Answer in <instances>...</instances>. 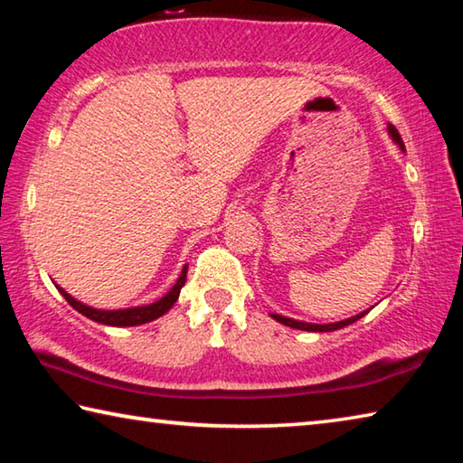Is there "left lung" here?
Returning a JSON list of instances; mask_svg holds the SVG:
<instances>
[{
    "instance_id": "8db88e82",
    "label": "left lung",
    "mask_w": 463,
    "mask_h": 463,
    "mask_svg": "<svg viewBox=\"0 0 463 463\" xmlns=\"http://www.w3.org/2000/svg\"><path fill=\"white\" fill-rule=\"evenodd\" d=\"M390 137L396 140L398 145H401V148H404V143H402V138H401V135H398V130L392 127L390 124ZM367 315V310L365 312H362V315H357V317H351V318H347V320H339V323H333V325H310V323H300V320H292V318H286V317H281V315H271L273 318L278 320V323H281V325H286V326H292V328H300V331H312V333H328V331H336V328H343V326H347V325H351V323H355V320H359L362 317H365Z\"/></svg>"
}]
</instances>
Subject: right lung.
I'll list each match as a JSON object with an SVG mask.
<instances>
[{"mask_svg": "<svg viewBox=\"0 0 463 463\" xmlns=\"http://www.w3.org/2000/svg\"><path fill=\"white\" fill-rule=\"evenodd\" d=\"M185 276H187V265L182 269V276H179L177 284L171 288L169 292L161 298V300L148 304V307H137V308H127V310H96V308H90V307H85V304L77 302L75 298L69 296L62 288H59V286L57 288H59V292L65 296V300L71 304V307L77 312H81L83 317L96 320V323H101V325H109V326H135V325L151 323V320L159 318L161 315H165V312L177 302L179 289H182L184 284H185Z\"/></svg>", "mask_w": 463, "mask_h": 463, "instance_id": "1", "label": "right lung"}]
</instances>
